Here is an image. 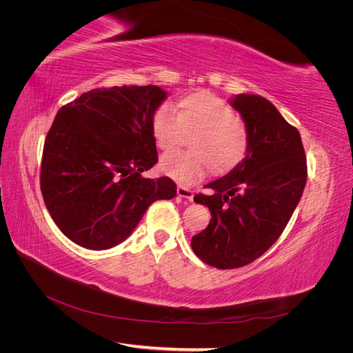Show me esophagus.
Returning <instances> with one entry per match:
<instances>
[{
  "label": "esophagus",
  "instance_id": "esophagus-1",
  "mask_svg": "<svg viewBox=\"0 0 353 353\" xmlns=\"http://www.w3.org/2000/svg\"><path fill=\"white\" fill-rule=\"evenodd\" d=\"M176 194H178L179 197H184V199H188L190 201H193L194 191L187 188V187H184V185H178V187H176Z\"/></svg>",
  "mask_w": 353,
  "mask_h": 353
}]
</instances>
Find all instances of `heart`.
I'll list each match as a JSON object with an SVG mask.
<instances>
[{
	"label": "heart",
	"instance_id": "b5f03b06",
	"mask_svg": "<svg viewBox=\"0 0 353 353\" xmlns=\"http://www.w3.org/2000/svg\"><path fill=\"white\" fill-rule=\"evenodd\" d=\"M153 138L159 148L170 150L183 143L185 132L191 138V152H170L160 160V169L181 184H194L209 169L216 172L237 166L248 152V132L222 99L213 94H196L181 103H163L152 119Z\"/></svg>",
	"mask_w": 353,
	"mask_h": 353
}]
</instances>
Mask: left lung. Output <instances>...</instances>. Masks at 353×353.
<instances>
[{"instance_id": "left-lung-1", "label": "left lung", "mask_w": 353, "mask_h": 353, "mask_svg": "<svg viewBox=\"0 0 353 353\" xmlns=\"http://www.w3.org/2000/svg\"><path fill=\"white\" fill-rule=\"evenodd\" d=\"M231 105L244 121L248 152L231 172L196 194L212 219L191 239L199 258L219 270L258 259L276 241L301 201L307 168L302 138L275 105L261 95L239 94Z\"/></svg>"}]
</instances>
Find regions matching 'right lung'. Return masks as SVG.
<instances>
[{"label":"right lung","mask_w":353,"mask_h":353,"mask_svg":"<svg viewBox=\"0 0 353 353\" xmlns=\"http://www.w3.org/2000/svg\"><path fill=\"white\" fill-rule=\"evenodd\" d=\"M166 99L156 85L95 88L57 112L44 143L41 193L52 221L85 249L105 250L131 236L148 206L176 194L157 163L152 119Z\"/></svg>","instance_id":"1"}]
</instances>
